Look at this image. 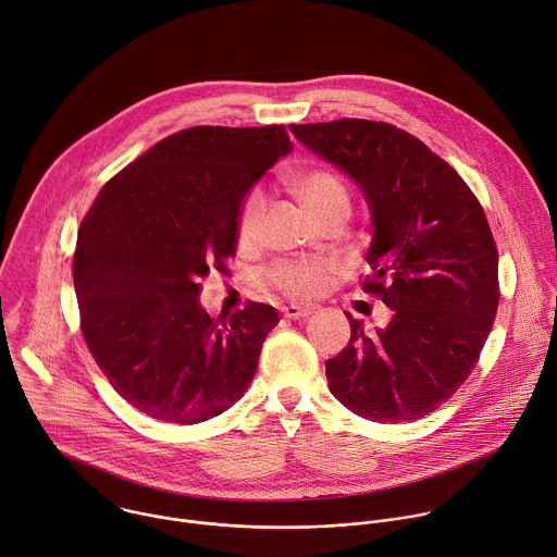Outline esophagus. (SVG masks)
<instances>
[{"mask_svg": "<svg viewBox=\"0 0 557 557\" xmlns=\"http://www.w3.org/2000/svg\"><path fill=\"white\" fill-rule=\"evenodd\" d=\"M282 312H284V317H286V319H306V317H310V314H312V308L290 304V306H284V308H282Z\"/></svg>", "mask_w": 557, "mask_h": 557, "instance_id": "obj_1", "label": "esophagus"}]
</instances>
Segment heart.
Instances as JSON below:
<instances>
[{
	"label": "heart",
	"instance_id": "b5f03b06",
	"mask_svg": "<svg viewBox=\"0 0 557 557\" xmlns=\"http://www.w3.org/2000/svg\"><path fill=\"white\" fill-rule=\"evenodd\" d=\"M290 185L295 195L301 199V203L308 208V212L314 219H319L338 201H347L343 183L338 181L336 174H332L325 168H308L304 172H297ZM262 214H264V195L260 190H253L247 195L238 212L236 238L240 245L253 243ZM334 273H336V264L332 260L299 258V260L275 262L267 271V280L273 288H277L280 293L293 299H314L327 288Z\"/></svg>",
	"mask_w": 557,
	"mask_h": 557
}]
</instances>
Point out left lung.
Masks as SVG:
<instances>
[{"mask_svg": "<svg viewBox=\"0 0 557 557\" xmlns=\"http://www.w3.org/2000/svg\"><path fill=\"white\" fill-rule=\"evenodd\" d=\"M312 152L347 172L372 212L362 290L392 308L367 332L349 312V343L325 360L332 396L383 424L437 411L466 383L498 308V249L457 170L416 135L374 120L290 124Z\"/></svg>", "mask_w": 557, "mask_h": 557, "instance_id": "left-lung-1", "label": "left lung"}]
</instances>
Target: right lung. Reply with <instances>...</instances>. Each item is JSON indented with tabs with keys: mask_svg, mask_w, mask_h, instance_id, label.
I'll list each match as a JSON object with an SVG mask.
<instances>
[{
	"mask_svg": "<svg viewBox=\"0 0 557 557\" xmlns=\"http://www.w3.org/2000/svg\"><path fill=\"white\" fill-rule=\"evenodd\" d=\"M290 150L282 124L183 128L109 178L85 214L81 330L111 387L148 418L206 422L253 381L277 310L247 301L212 319L199 282L227 271L245 195Z\"/></svg>",
	"mask_w": 557,
	"mask_h": 557,
	"instance_id": "add662e5",
	"label": "right lung"
}]
</instances>
